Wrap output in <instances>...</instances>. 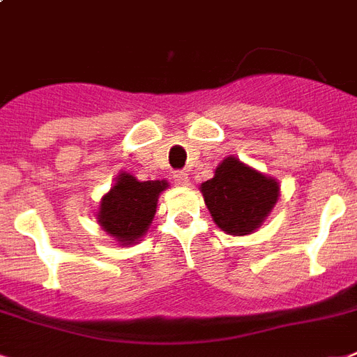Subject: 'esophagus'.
I'll use <instances>...</instances> for the list:
<instances>
[{"label":"esophagus","mask_w":357,"mask_h":357,"mask_svg":"<svg viewBox=\"0 0 357 357\" xmlns=\"http://www.w3.org/2000/svg\"><path fill=\"white\" fill-rule=\"evenodd\" d=\"M174 183L178 185V187H188L190 179H188V176L185 172H176L174 174Z\"/></svg>","instance_id":"1"}]
</instances>
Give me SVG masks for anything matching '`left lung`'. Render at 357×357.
<instances>
[{
	"instance_id": "obj_1",
	"label": "left lung",
	"mask_w": 357,
	"mask_h": 357,
	"mask_svg": "<svg viewBox=\"0 0 357 357\" xmlns=\"http://www.w3.org/2000/svg\"><path fill=\"white\" fill-rule=\"evenodd\" d=\"M214 224L224 233L245 236L266 222L280 196L279 181L229 155L199 187Z\"/></svg>"
}]
</instances>
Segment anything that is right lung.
<instances>
[{
  "mask_svg": "<svg viewBox=\"0 0 357 357\" xmlns=\"http://www.w3.org/2000/svg\"><path fill=\"white\" fill-rule=\"evenodd\" d=\"M169 188L167 179L139 181L128 172H121L104 194L97 211L98 225L117 244L133 245L143 238L155 216L159 194Z\"/></svg>",
  "mask_w": 357,
  "mask_h": 357,
  "instance_id": "right-lung-1",
  "label": "right lung"
}]
</instances>
